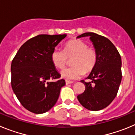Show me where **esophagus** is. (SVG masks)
Segmentation results:
<instances>
[{"mask_svg":"<svg viewBox=\"0 0 135 135\" xmlns=\"http://www.w3.org/2000/svg\"><path fill=\"white\" fill-rule=\"evenodd\" d=\"M74 81H70V80H66L65 81V84H72L74 83Z\"/></svg>","mask_w":135,"mask_h":135,"instance_id":"1","label":"esophagus"}]
</instances>
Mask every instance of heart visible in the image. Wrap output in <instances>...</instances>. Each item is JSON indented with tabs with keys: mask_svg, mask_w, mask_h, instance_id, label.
Wrapping results in <instances>:
<instances>
[{
	"mask_svg": "<svg viewBox=\"0 0 135 135\" xmlns=\"http://www.w3.org/2000/svg\"><path fill=\"white\" fill-rule=\"evenodd\" d=\"M51 61L59 69L65 68L68 59L72 67L61 71V76L65 80H76L94 70L97 63L98 55L95 49L89 47L85 42L73 39L67 42L64 50L55 49L51 53Z\"/></svg>",
	"mask_w": 135,
	"mask_h": 135,
	"instance_id": "b5f03b06",
	"label": "heart"
}]
</instances>
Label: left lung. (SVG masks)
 Wrapping results in <instances>:
<instances>
[{
    "label": "left lung",
    "mask_w": 135,
    "mask_h": 135,
    "mask_svg": "<svg viewBox=\"0 0 135 135\" xmlns=\"http://www.w3.org/2000/svg\"><path fill=\"white\" fill-rule=\"evenodd\" d=\"M84 36H90L98 59L94 70L86 78L90 81L81 80L85 85V90L77 98L89 110H101L108 107L118 93L122 76L121 57L114 44L105 36L86 32L77 38Z\"/></svg>",
    "instance_id": "left-lung-1"
}]
</instances>
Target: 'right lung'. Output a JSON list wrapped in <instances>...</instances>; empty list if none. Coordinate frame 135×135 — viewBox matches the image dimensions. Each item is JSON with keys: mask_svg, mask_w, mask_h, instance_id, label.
<instances>
[{"mask_svg": "<svg viewBox=\"0 0 135 135\" xmlns=\"http://www.w3.org/2000/svg\"><path fill=\"white\" fill-rule=\"evenodd\" d=\"M66 34H40L26 41L12 60L11 86L21 104L34 114L53 108L65 80L51 61L55 47ZM51 79H57L52 82Z\"/></svg>", "mask_w": 135, "mask_h": 135, "instance_id": "right-lung-1", "label": "right lung"}]
</instances>
